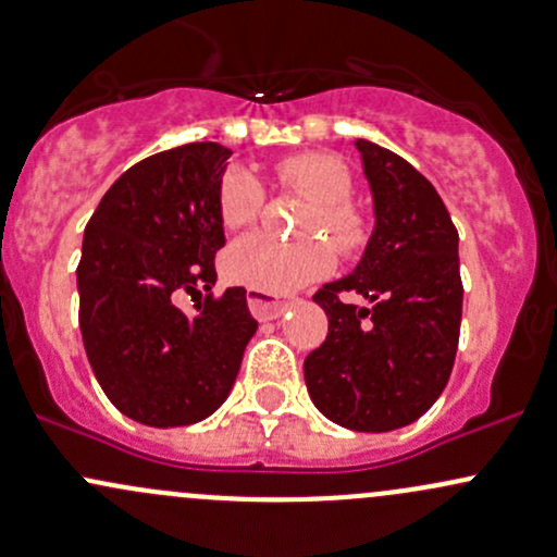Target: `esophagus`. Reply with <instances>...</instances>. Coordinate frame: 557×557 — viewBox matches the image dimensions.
Wrapping results in <instances>:
<instances>
[{"label": "esophagus", "instance_id": "esophagus-1", "mask_svg": "<svg viewBox=\"0 0 557 557\" xmlns=\"http://www.w3.org/2000/svg\"><path fill=\"white\" fill-rule=\"evenodd\" d=\"M247 302L257 321L278 319V315L289 308V300H281V297L265 295V292H255V289L247 295Z\"/></svg>", "mask_w": 557, "mask_h": 557}]
</instances>
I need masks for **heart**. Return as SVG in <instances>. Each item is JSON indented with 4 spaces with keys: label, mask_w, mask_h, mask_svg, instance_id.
Here are the masks:
<instances>
[{
    "label": "heart",
    "mask_w": 557,
    "mask_h": 557,
    "mask_svg": "<svg viewBox=\"0 0 557 557\" xmlns=\"http://www.w3.org/2000/svg\"><path fill=\"white\" fill-rule=\"evenodd\" d=\"M278 185L310 201L302 236L310 242L281 244L252 233L231 244L223 257L225 278L265 295H289L305 284L324 278L334 268V246L339 255L352 257L369 242V218L350 201L352 175L343 159L332 153L308 151L284 157L273 164ZM262 185L244 166H231L218 188L220 223L242 231L260 218ZM324 237L333 244L320 242Z\"/></svg>",
    "instance_id": "obj_1"
}]
</instances>
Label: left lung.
<instances>
[{
  "label": "left lung",
  "mask_w": 557,
  "mask_h": 557,
  "mask_svg": "<svg viewBox=\"0 0 557 557\" xmlns=\"http://www.w3.org/2000/svg\"><path fill=\"white\" fill-rule=\"evenodd\" d=\"M374 194V233L350 276L324 284L326 339L305 358L319 411L358 433L420 420L444 393L459 345L457 228L438 190L398 153L356 140ZM356 290L373 302H342Z\"/></svg>",
  "instance_id": "obj_1"
}]
</instances>
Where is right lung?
Masks as SVG:
<instances>
[{
    "label": "right lung",
    "instance_id": "1",
    "mask_svg": "<svg viewBox=\"0 0 557 557\" xmlns=\"http://www.w3.org/2000/svg\"><path fill=\"white\" fill-rule=\"evenodd\" d=\"M231 151L188 143L137 161L89 218L76 268L79 329L100 387L122 414L183 428L228 398L257 321L247 289L214 297L225 247L218 188ZM207 290L196 317L174 305Z\"/></svg>",
    "mask_w": 557,
    "mask_h": 557
}]
</instances>
